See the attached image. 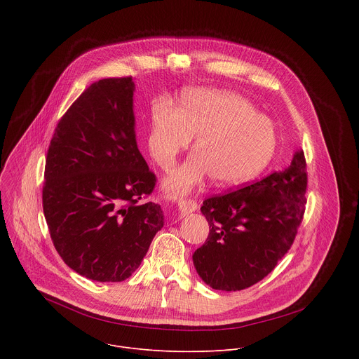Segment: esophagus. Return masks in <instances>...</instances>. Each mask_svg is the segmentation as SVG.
Returning a JSON list of instances; mask_svg holds the SVG:
<instances>
[{"mask_svg": "<svg viewBox=\"0 0 359 359\" xmlns=\"http://www.w3.org/2000/svg\"><path fill=\"white\" fill-rule=\"evenodd\" d=\"M197 201L193 200V198H184L182 201H179V210L183 216L189 215V213H193L197 210Z\"/></svg>", "mask_w": 359, "mask_h": 359, "instance_id": "esophagus-1", "label": "esophagus"}]
</instances>
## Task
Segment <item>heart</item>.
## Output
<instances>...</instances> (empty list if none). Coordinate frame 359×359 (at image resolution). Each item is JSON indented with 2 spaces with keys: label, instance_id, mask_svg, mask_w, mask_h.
I'll use <instances>...</instances> for the list:
<instances>
[{
  "label": "heart",
  "instance_id": "obj_1",
  "mask_svg": "<svg viewBox=\"0 0 359 359\" xmlns=\"http://www.w3.org/2000/svg\"><path fill=\"white\" fill-rule=\"evenodd\" d=\"M194 135L191 158L165 182L172 196L189 193L208 173L222 186L248 182L269 166L278 146L273 121L231 92L189 90L182 96L179 112L166 102L153 104L147 147L163 169L175 163Z\"/></svg>",
  "mask_w": 359,
  "mask_h": 359
}]
</instances>
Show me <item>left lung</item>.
I'll return each mask as SVG.
<instances>
[{
    "instance_id": "8db88e82",
    "label": "left lung",
    "mask_w": 359,
    "mask_h": 359,
    "mask_svg": "<svg viewBox=\"0 0 359 359\" xmlns=\"http://www.w3.org/2000/svg\"><path fill=\"white\" fill-rule=\"evenodd\" d=\"M306 182L299 150L287 169L204 200L201 213L210 231L193 254L201 280L215 290L240 291L267 277L295 240Z\"/></svg>"
}]
</instances>
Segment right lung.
Instances as JSON below:
<instances>
[{"label":"right lung","mask_w":359,"mask_h":359,"mask_svg":"<svg viewBox=\"0 0 359 359\" xmlns=\"http://www.w3.org/2000/svg\"><path fill=\"white\" fill-rule=\"evenodd\" d=\"M132 76L88 86L50 139L42 208L58 254L78 274L119 283L140 266L163 227L156 186L136 144Z\"/></svg>","instance_id":"1"}]
</instances>
